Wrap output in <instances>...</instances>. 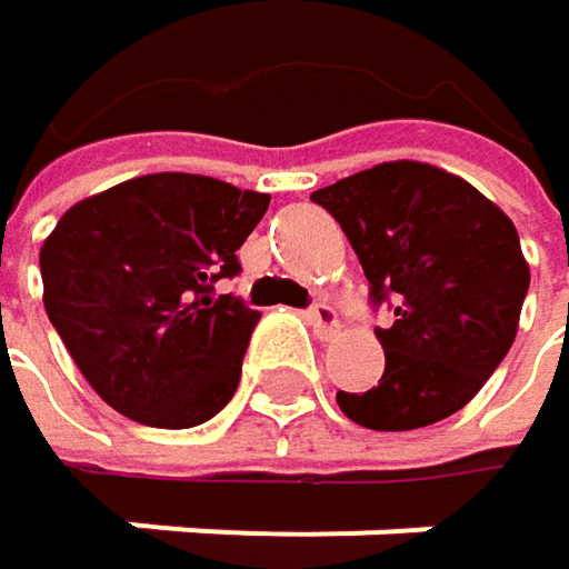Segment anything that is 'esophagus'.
<instances>
[{"label": "esophagus", "instance_id": "34e87169", "mask_svg": "<svg viewBox=\"0 0 569 569\" xmlns=\"http://www.w3.org/2000/svg\"><path fill=\"white\" fill-rule=\"evenodd\" d=\"M306 319H309V326H312V332H316L319 339H332L336 329H339V312H336L329 302H316V306L306 312Z\"/></svg>", "mask_w": 569, "mask_h": 569}]
</instances>
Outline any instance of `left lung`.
Wrapping results in <instances>:
<instances>
[{
	"label": "left lung",
	"mask_w": 569,
	"mask_h": 569,
	"mask_svg": "<svg viewBox=\"0 0 569 569\" xmlns=\"http://www.w3.org/2000/svg\"><path fill=\"white\" fill-rule=\"evenodd\" d=\"M349 237L376 306L386 372L369 392H336L372 431H411L465 408L508 356L530 270L511 217L455 173L389 161L312 193Z\"/></svg>",
	"instance_id": "8db88e82"
}]
</instances>
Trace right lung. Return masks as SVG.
<instances>
[{"instance_id":"add662e5","label":"right lung","mask_w":569,"mask_h":569,"mask_svg":"<svg viewBox=\"0 0 569 569\" xmlns=\"http://www.w3.org/2000/svg\"><path fill=\"white\" fill-rule=\"evenodd\" d=\"M267 207L203 173H144L61 213L39 253L46 312L114 411L193 428L233 398L260 312L213 283L240 273Z\"/></svg>"}]
</instances>
